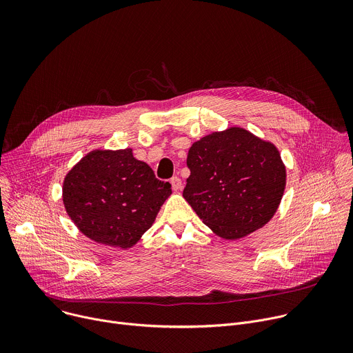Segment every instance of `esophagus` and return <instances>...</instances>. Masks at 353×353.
<instances>
[{
  "label": "esophagus",
  "instance_id": "34e87169",
  "mask_svg": "<svg viewBox=\"0 0 353 353\" xmlns=\"http://www.w3.org/2000/svg\"><path fill=\"white\" fill-rule=\"evenodd\" d=\"M170 184H172V188H173L174 191H179V190H181V187H183L181 179L177 177V176H174V177L170 179Z\"/></svg>",
  "mask_w": 353,
  "mask_h": 353
}]
</instances>
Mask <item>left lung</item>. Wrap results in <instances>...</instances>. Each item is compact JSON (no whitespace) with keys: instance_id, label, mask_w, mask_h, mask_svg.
Wrapping results in <instances>:
<instances>
[{"instance_id":"1","label":"left lung","mask_w":353,"mask_h":353,"mask_svg":"<svg viewBox=\"0 0 353 353\" xmlns=\"http://www.w3.org/2000/svg\"><path fill=\"white\" fill-rule=\"evenodd\" d=\"M183 196L218 236L241 239L276 212L286 169L271 142L240 127L212 132L188 150Z\"/></svg>"}]
</instances>
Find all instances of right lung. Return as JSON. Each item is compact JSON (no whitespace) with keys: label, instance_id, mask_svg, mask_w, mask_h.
<instances>
[{"label":"right lung","instance_id":"obj_1","mask_svg":"<svg viewBox=\"0 0 353 353\" xmlns=\"http://www.w3.org/2000/svg\"><path fill=\"white\" fill-rule=\"evenodd\" d=\"M172 185L155 177L132 149L92 150L65 176L64 207L89 239L132 247L152 226Z\"/></svg>","mask_w":353,"mask_h":353}]
</instances>
